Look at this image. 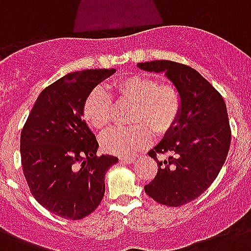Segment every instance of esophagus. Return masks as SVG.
Listing matches in <instances>:
<instances>
[{
  "label": "esophagus",
  "instance_id": "1",
  "mask_svg": "<svg viewBox=\"0 0 251 251\" xmlns=\"http://www.w3.org/2000/svg\"><path fill=\"white\" fill-rule=\"evenodd\" d=\"M134 157H130V156H124V157H120V161H121L122 164H131L134 163Z\"/></svg>",
  "mask_w": 251,
  "mask_h": 251
}]
</instances>
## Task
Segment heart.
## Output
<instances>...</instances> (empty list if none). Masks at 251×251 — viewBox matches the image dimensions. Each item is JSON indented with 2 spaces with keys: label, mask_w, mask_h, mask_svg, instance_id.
Returning a JSON list of instances; mask_svg holds the SVG:
<instances>
[{
  "label": "heart",
  "mask_w": 251,
  "mask_h": 251,
  "mask_svg": "<svg viewBox=\"0 0 251 251\" xmlns=\"http://www.w3.org/2000/svg\"><path fill=\"white\" fill-rule=\"evenodd\" d=\"M118 96L135 102L131 127L114 126L100 138L104 151L129 156L152 142L153 131L163 135L176 125L181 113V95L171 83H157L149 75H129L114 83ZM113 100L104 87H95L84 99L83 117L94 129L105 127L112 117Z\"/></svg>",
  "instance_id": "1"
}]
</instances>
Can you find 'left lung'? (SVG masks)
<instances>
[{
	"label": "left lung",
	"instance_id": "8db88e82",
	"mask_svg": "<svg viewBox=\"0 0 251 251\" xmlns=\"http://www.w3.org/2000/svg\"><path fill=\"white\" fill-rule=\"evenodd\" d=\"M141 70L165 73L181 95V113L163 141L149 155L157 163L146 194L160 204L178 207L210 187L224 165L230 146V127L224 99L197 70L160 60L138 64ZM157 153H173L164 162Z\"/></svg>",
	"mask_w": 251,
	"mask_h": 251
}]
</instances>
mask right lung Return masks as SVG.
<instances>
[{"label":"right lung","instance_id":"1","mask_svg":"<svg viewBox=\"0 0 251 251\" xmlns=\"http://www.w3.org/2000/svg\"><path fill=\"white\" fill-rule=\"evenodd\" d=\"M116 69L70 73L41 91L21 134L22 168L29 191L57 216L80 220L94 212L105 191L106 171L116 156H98L83 102Z\"/></svg>","mask_w":251,"mask_h":251}]
</instances>
